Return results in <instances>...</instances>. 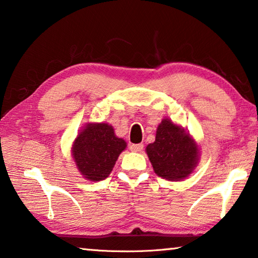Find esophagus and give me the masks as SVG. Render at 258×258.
<instances>
[{
  "label": "esophagus",
  "instance_id": "1",
  "mask_svg": "<svg viewBox=\"0 0 258 258\" xmlns=\"http://www.w3.org/2000/svg\"><path fill=\"white\" fill-rule=\"evenodd\" d=\"M130 149L134 152H140L143 149V145L142 143H138V145H131Z\"/></svg>",
  "mask_w": 258,
  "mask_h": 258
}]
</instances>
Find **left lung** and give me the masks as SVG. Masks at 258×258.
Listing matches in <instances>:
<instances>
[{
	"instance_id": "8db88e82",
	"label": "left lung",
	"mask_w": 258,
	"mask_h": 258,
	"mask_svg": "<svg viewBox=\"0 0 258 258\" xmlns=\"http://www.w3.org/2000/svg\"><path fill=\"white\" fill-rule=\"evenodd\" d=\"M146 151L155 173L169 181L189 176L199 160V147L189 132L167 118L158 125L155 142Z\"/></svg>"
}]
</instances>
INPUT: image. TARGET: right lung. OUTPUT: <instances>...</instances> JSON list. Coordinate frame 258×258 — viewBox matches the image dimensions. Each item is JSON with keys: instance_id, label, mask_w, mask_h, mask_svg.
<instances>
[{"instance_id": "1", "label": "right lung", "mask_w": 258, "mask_h": 258, "mask_svg": "<svg viewBox=\"0 0 258 258\" xmlns=\"http://www.w3.org/2000/svg\"><path fill=\"white\" fill-rule=\"evenodd\" d=\"M125 148L126 142L116 137L111 125L89 123L74 141L72 154L83 177L98 182L109 176Z\"/></svg>"}]
</instances>
